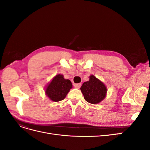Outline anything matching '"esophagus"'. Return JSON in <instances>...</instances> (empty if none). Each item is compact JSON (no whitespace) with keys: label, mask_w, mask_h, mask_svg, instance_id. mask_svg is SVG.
<instances>
[{"label":"esophagus","mask_w":150,"mask_h":150,"mask_svg":"<svg viewBox=\"0 0 150 150\" xmlns=\"http://www.w3.org/2000/svg\"><path fill=\"white\" fill-rule=\"evenodd\" d=\"M74 88H77V89H79L80 87L81 86V83L75 84L74 85Z\"/></svg>","instance_id":"esophagus-1"}]
</instances>
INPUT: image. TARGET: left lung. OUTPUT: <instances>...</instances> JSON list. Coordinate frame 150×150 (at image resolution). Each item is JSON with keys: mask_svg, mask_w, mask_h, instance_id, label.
Segmentation results:
<instances>
[{"mask_svg": "<svg viewBox=\"0 0 150 150\" xmlns=\"http://www.w3.org/2000/svg\"><path fill=\"white\" fill-rule=\"evenodd\" d=\"M85 100L91 104H98L106 98L107 88L104 84L94 75L84 82L80 88Z\"/></svg>", "mask_w": 150, "mask_h": 150, "instance_id": "8db88e82", "label": "left lung"}]
</instances>
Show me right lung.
Instances as JSON below:
<instances>
[{
	"label": "right lung",
	"mask_w": 150,
	"mask_h": 150,
	"mask_svg": "<svg viewBox=\"0 0 150 150\" xmlns=\"http://www.w3.org/2000/svg\"><path fill=\"white\" fill-rule=\"evenodd\" d=\"M72 88V84L71 81L65 79L62 74H59L47 85L45 93L51 100L58 102L66 98Z\"/></svg>",
	"instance_id": "obj_1"
}]
</instances>
